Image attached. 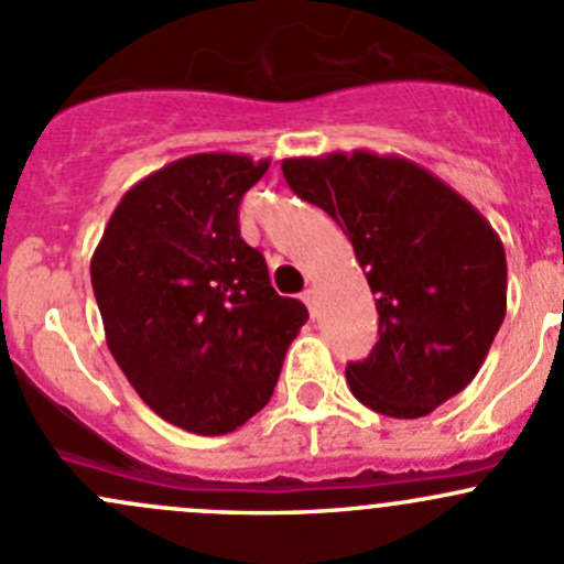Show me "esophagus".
<instances>
[{
	"instance_id": "esophagus-1",
	"label": "esophagus",
	"mask_w": 564,
	"mask_h": 564,
	"mask_svg": "<svg viewBox=\"0 0 564 564\" xmlns=\"http://www.w3.org/2000/svg\"><path fill=\"white\" fill-rule=\"evenodd\" d=\"M301 299H304V304L310 306L312 317H315V315H317V306H321V301H317V290H315V288H306V290H304V295H301Z\"/></svg>"
}]
</instances>
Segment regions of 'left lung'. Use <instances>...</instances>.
<instances>
[{
	"mask_svg": "<svg viewBox=\"0 0 564 564\" xmlns=\"http://www.w3.org/2000/svg\"><path fill=\"white\" fill-rule=\"evenodd\" d=\"M290 189L350 239L380 315V339L347 364L352 397L421 417L473 382L508 310L505 247L443 178L393 154L282 160Z\"/></svg>",
	"mask_w": 564,
	"mask_h": 564,
	"instance_id": "8db88e82",
	"label": "left lung"
}]
</instances>
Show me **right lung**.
<instances>
[{"instance_id":"add662e5","label":"right lung","mask_w":564,"mask_h":564,"mask_svg":"<svg viewBox=\"0 0 564 564\" xmlns=\"http://www.w3.org/2000/svg\"><path fill=\"white\" fill-rule=\"evenodd\" d=\"M265 171L247 154L182 156L127 189L91 254L110 356L156 415L203 437L269 404L310 317L241 239L239 203Z\"/></svg>"}]
</instances>
